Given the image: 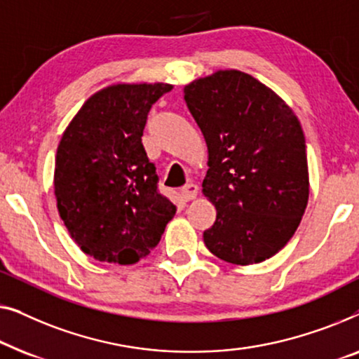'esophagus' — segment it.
<instances>
[{
    "instance_id": "obj_1",
    "label": "esophagus",
    "mask_w": 359,
    "mask_h": 359,
    "mask_svg": "<svg viewBox=\"0 0 359 359\" xmlns=\"http://www.w3.org/2000/svg\"><path fill=\"white\" fill-rule=\"evenodd\" d=\"M196 195H198V185L191 184V182H190V184L182 187V196H184L187 201L196 198Z\"/></svg>"
}]
</instances>
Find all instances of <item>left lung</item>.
<instances>
[{"label": "left lung", "instance_id": "obj_1", "mask_svg": "<svg viewBox=\"0 0 359 359\" xmlns=\"http://www.w3.org/2000/svg\"><path fill=\"white\" fill-rule=\"evenodd\" d=\"M184 99L208 146L203 194L216 206L205 245L221 260L259 264L291 239L309 198L299 120L273 90L237 69L191 81Z\"/></svg>", "mask_w": 359, "mask_h": 359}]
</instances>
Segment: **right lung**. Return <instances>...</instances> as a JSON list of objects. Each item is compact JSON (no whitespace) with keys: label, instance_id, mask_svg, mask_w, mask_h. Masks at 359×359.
<instances>
[{"label":"right lung","instance_id":"obj_1","mask_svg":"<svg viewBox=\"0 0 359 359\" xmlns=\"http://www.w3.org/2000/svg\"><path fill=\"white\" fill-rule=\"evenodd\" d=\"M170 84H114L86 100L55 159L60 218L86 255L131 265L158 245L175 206L158 190L141 136Z\"/></svg>","mask_w":359,"mask_h":359}]
</instances>
